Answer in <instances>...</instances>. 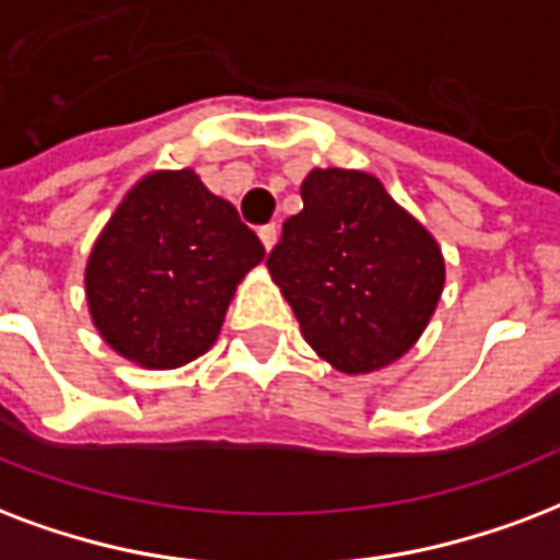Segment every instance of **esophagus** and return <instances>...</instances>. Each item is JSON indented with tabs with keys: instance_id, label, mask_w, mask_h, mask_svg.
Returning a JSON list of instances; mask_svg holds the SVG:
<instances>
[{
	"instance_id": "1",
	"label": "esophagus",
	"mask_w": 560,
	"mask_h": 560,
	"mask_svg": "<svg viewBox=\"0 0 560 560\" xmlns=\"http://www.w3.org/2000/svg\"><path fill=\"white\" fill-rule=\"evenodd\" d=\"M258 237H261L264 249L270 252L272 246H276V237H279V229H276V225H261V229H258Z\"/></svg>"
}]
</instances>
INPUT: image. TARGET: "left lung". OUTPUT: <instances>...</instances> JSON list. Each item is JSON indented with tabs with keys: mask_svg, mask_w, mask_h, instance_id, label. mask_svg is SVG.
Returning a JSON list of instances; mask_svg holds the SVG:
<instances>
[{
	"mask_svg": "<svg viewBox=\"0 0 560 560\" xmlns=\"http://www.w3.org/2000/svg\"><path fill=\"white\" fill-rule=\"evenodd\" d=\"M308 347L340 373L394 364L441 302L446 264L432 232L373 173L311 170L302 211L267 258Z\"/></svg>",
	"mask_w": 560,
	"mask_h": 560,
	"instance_id": "8db88e82",
	"label": "left lung"
}]
</instances>
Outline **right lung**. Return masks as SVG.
Here are the masks:
<instances>
[{
    "label": "right lung",
    "instance_id": "right-lung-1",
    "mask_svg": "<svg viewBox=\"0 0 560 560\" xmlns=\"http://www.w3.org/2000/svg\"><path fill=\"white\" fill-rule=\"evenodd\" d=\"M264 246L194 170H158L110 213L88 258L93 326L117 355L176 370L205 355Z\"/></svg>",
    "mask_w": 560,
    "mask_h": 560
}]
</instances>
